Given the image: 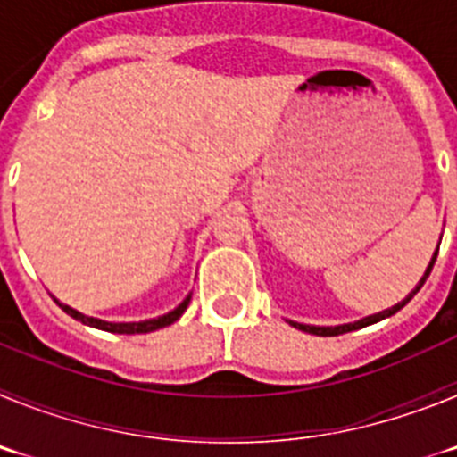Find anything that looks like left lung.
I'll list each match as a JSON object with an SVG mask.
<instances>
[{
    "label": "left lung",
    "instance_id": "obj_1",
    "mask_svg": "<svg viewBox=\"0 0 457 457\" xmlns=\"http://www.w3.org/2000/svg\"><path fill=\"white\" fill-rule=\"evenodd\" d=\"M442 242V240H439ZM437 252H439V247L435 249V253H433V258H430V263H428V268H426V272H423V277L419 278V284L414 286V290H411L410 295H407L405 300H401L398 302V304H394L391 306V309H385V311H379V313H373V316H366V318H361V320H354V322H345V325H334V327H320V325H304V322H295V320H286L288 322V325H293L295 329H302V332H306V334H316V337H338V334H345V332H354V329H361V327H369V325H373V322H379V320H385V318H389V316H394V313H398V311L403 309V306L407 304V302L411 300V297H414V295L419 293V290H421V286L426 284V278L430 277V270H433V265H435V261H437Z\"/></svg>",
    "mask_w": 457,
    "mask_h": 457
}]
</instances>
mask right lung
<instances>
[{
  "label": "right lung",
  "instance_id": "right-lung-1",
  "mask_svg": "<svg viewBox=\"0 0 457 457\" xmlns=\"http://www.w3.org/2000/svg\"><path fill=\"white\" fill-rule=\"evenodd\" d=\"M189 300H192V293H189L187 297H185V300L176 306V309L169 311V313H164V316L148 318V320H139V322H109V320H100V318L84 316V313H79L78 309H72V306H68V304H62V302L54 297L56 304L62 306V309L66 311L71 318L79 320L82 325L96 327V329H103V332H112V334H148V332H155V329H162V327H169L171 322H176L180 316H183L185 309L189 306Z\"/></svg>",
  "mask_w": 457,
  "mask_h": 457
}]
</instances>
